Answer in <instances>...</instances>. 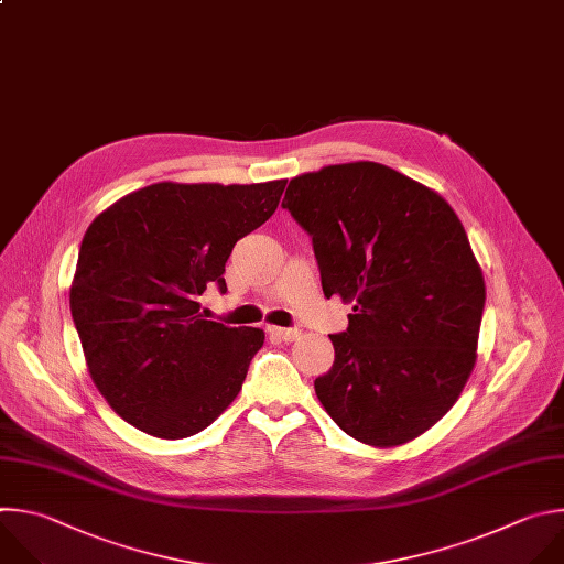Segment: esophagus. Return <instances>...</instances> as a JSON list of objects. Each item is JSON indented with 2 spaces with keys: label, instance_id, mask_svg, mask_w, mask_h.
<instances>
[{
  "label": "esophagus",
  "instance_id": "obj_1",
  "mask_svg": "<svg viewBox=\"0 0 564 564\" xmlns=\"http://www.w3.org/2000/svg\"><path fill=\"white\" fill-rule=\"evenodd\" d=\"M269 333H271V335H275V337H280V340H284V343H293V340H297L300 328H282V326H269Z\"/></svg>",
  "mask_w": 564,
  "mask_h": 564
}]
</instances>
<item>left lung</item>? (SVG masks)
Segmentation results:
<instances>
[{
    "label": "left lung",
    "instance_id": "obj_1",
    "mask_svg": "<svg viewBox=\"0 0 564 564\" xmlns=\"http://www.w3.org/2000/svg\"><path fill=\"white\" fill-rule=\"evenodd\" d=\"M311 236L326 297L354 304L315 380L333 422L371 446L431 429L463 393L478 349L485 278L463 221L435 191L376 162L291 180L282 199Z\"/></svg>",
    "mask_w": 564,
    "mask_h": 564
}]
</instances>
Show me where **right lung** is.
<instances>
[{"label":"right lung","mask_w":564,"mask_h":564,"mask_svg":"<svg viewBox=\"0 0 564 564\" xmlns=\"http://www.w3.org/2000/svg\"><path fill=\"white\" fill-rule=\"evenodd\" d=\"M284 186L158 182L84 234L73 322L95 387L135 429L195 435L240 393L264 330L204 319L197 297L206 286L227 293L224 264L275 213Z\"/></svg>","instance_id":"add662e5"}]
</instances>
